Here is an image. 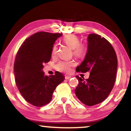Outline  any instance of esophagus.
I'll return each mask as SVG.
<instances>
[{
	"mask_svg": "<svg viewBox=\"0 0 131 131\" xmlns=\"http://www.w3.org/2000/svg\"><path fill=\"white\" fill-rule=\"evenodd\" d=\"M71 78V76L69 75H65V79H69Z\"/></svg>",
	"mask_w": 131,
	"mask_h": 131,
	"instance_id": "esophagus-1",
	"label": "esophagus"
}]
</instances>
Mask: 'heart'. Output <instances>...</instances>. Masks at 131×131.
I'll return each mask as SVG.
<instances>
[{"label":"heart","mask_w":131,"mask_h":131,"mask_svg":"<svg viewBox=\"0 0 131 131\" xmlns=\"http://www.w3.org/2000/svg\"><path fill=\"white\" fill-rule=\"evenodd\" d=\"M63 41L73 50V54L77 57H82L86 52V46L80 43V39L77 36L68 34L63 37ZM57 46L54 45L52 48V54L55 55L57 53ZM74 65L73 62H60L57 64V69L59 71L64 72H68L70 71L71 67Z\"/></svg>","instance_id":"1"}]
</instances>
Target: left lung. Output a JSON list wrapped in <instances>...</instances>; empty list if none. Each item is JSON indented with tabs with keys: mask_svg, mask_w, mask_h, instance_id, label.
<instances>
[{
	"mask_svg": "<svg viewBox=\"0 0 131 131\" xmlns=\"http://www.w3.org/2000/svg\"><path fill=\"white\" fill-rule=\"evenodd\" d=\"M117 57L106 39L95 34L88 36L85 59L76 68L77 72H90L88 79L76 75L79 85L75 89L78 99L86 105L93 106L107 98L115 83Z\"/></svg>",
	"mask_w": 131,
	"mask_h": 131,
	"instance_id": "8db88e82",
	"label": "left lung"
}]
</instances>
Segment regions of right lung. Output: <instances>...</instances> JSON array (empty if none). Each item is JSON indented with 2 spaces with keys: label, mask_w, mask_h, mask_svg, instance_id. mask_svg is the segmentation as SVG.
I'll return each mask as SVG.
<instances>
[{
  "label": "right lung",
  "mask_w": 131,
  "mask_h": 131,
  "mask_svg": "<svg viewBox=\"0 0 131 131\" xmlns=\"http://www.w3.org/2000/svg\"><path fill=\"white\" fill-rule=\"evenodd\" d=\"M62 34L38 32L21 44L15 59L14 72L16 85L24 98L31 105L43 106L50 102L52 94L64 77L61 72L49 77L43 71L49 62L52 48Z\"/></svg>",
  "instance_id": "obj_1"
}]
</instances>
